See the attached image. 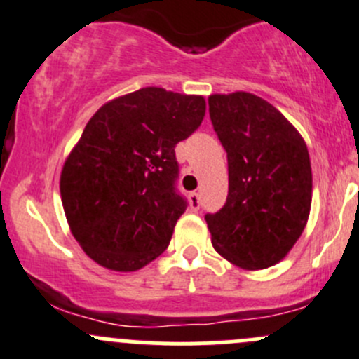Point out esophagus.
Segmentation results:
<instances>
[{
    "label": "esophagus",
    "mask_w": 359,
    "mask_h": 359,
    "mask_svg": "<svg viewBox=\"0 0 359 359\" xmlns=\"http://www.w3.org/2000/svg\"><path fill=\"white\" fill-rule=\"evenodd\" d=\"M189 205H191V208H193V210H198V208H200V194L198 193H189Z\"/></svg>",
    "instance_id": "esophagus-1"
}]
</instances>
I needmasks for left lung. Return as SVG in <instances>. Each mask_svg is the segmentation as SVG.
<instances>
[{
	"instance_id": "obj_1",
	"label": "left lung",
	"mask_w": 359,
	"mask_h": 359,
	"mask_svg": "<svg viewBox=\"0 0 359 359\" xmlns=\"http://www.w3.org/2000/svg\"><path fill=\"white\" fill-rule=\"evenodd\" d=\"M212 124L228 152V198L205 215L212 245L243 270L287 256L307 226L312 170L307 144L273 105L250 93L208 96Z\"/></svg>"
}]
</instances>
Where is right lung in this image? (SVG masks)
<instances>
[{"instance_id":"obj_1","label":"right lung","mask_w":359,"mask_h":359,"mask_svg":"<svg viewBox=\"0 0 359 359\" xmlns=\"http://www.w3.org/2000/svg\"><path fill=\"white\" fill-rule=\"evenodd\" d=\"M203 116V96L144 87L89 119L59 189L72 235L93 261L137 272L165 252L187 207L175 189V145Z\"/></svg>"}]
</instances>
